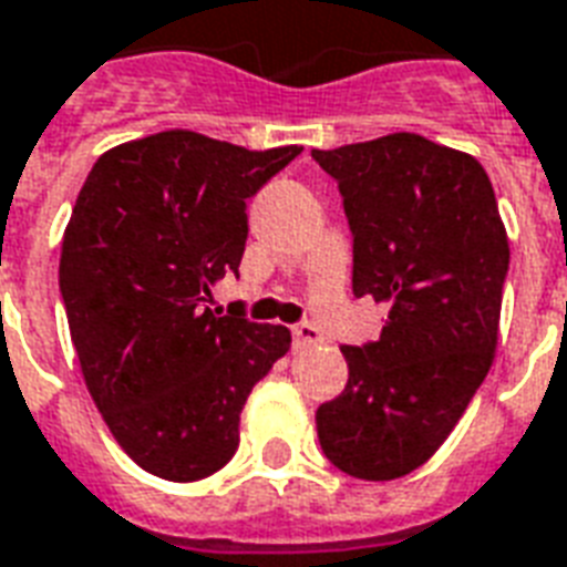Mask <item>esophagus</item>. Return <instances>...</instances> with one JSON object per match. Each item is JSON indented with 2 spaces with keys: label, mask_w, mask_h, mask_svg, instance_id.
Masks as SVG:
<instances>
[{
  "label": "esophagus",
  "mask_w": 567,
  "mask_h": 567,
  "mask_svg": "<svg viewBox=\"0 0 567 567\" xmlns=\"http://www.w3.org/2000/svg\"><path fill=\"white\" fill-rule=\"evenodd\" d=\"M291 333H295V348H309L321 342V330L316 324H309V321L291 327Z\"/></svg>",
  "instance_id": "obj_1"
}]
</instances>
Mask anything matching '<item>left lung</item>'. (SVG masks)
Returning <instances> with one entry per match:
<instances>
[{"instance_id":"1","label":"left lung","mask_w":567,"mask_h":567,"mask_svg":"<svg viewBox=\"0 0 567 567\" xmlns=\"http://www.w3.org/2000/svg\"><path fill=\"white\" fill-rule=\"evenodd\" d=\"M312 158L339 183L354 295L388 303L375 342L342 346L348 384L318 405V442L346 475L393 481L442 447L493 367L505 225L481 162L421 134Z\"/></svg>"}]
</instances>
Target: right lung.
Masks as SVG:
<instances>
[{
    "label": "right lung",
    "mask_w": 567,
    "mask_h": 567,
    "mask_svg": "<svg viewBox=\"0 0 567 567\" xmlns=\"http://www.w3.org/2000/svg\"><path fill=\"white\" fill-rule=\"evenodd\" d=\"M300 146L246 150L171 128L99 155L62 234L60 291L92 402L165 481L219 472L251 388L291 348L282 324L207 306L240 270L246 198Z\"/></svg>",
    "instance_id": "obj_1"
}]
</instances>
